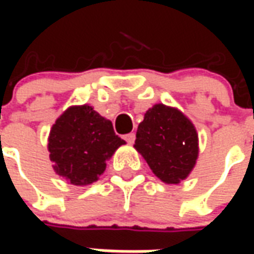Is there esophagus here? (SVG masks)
Wrapping results in <instances>:
<instances>
[{
    "mask_svg": "<svg viewBox=\"0 0 254 254\" xmlns=\"http://www.w3.org/2000/svg\"><path fill=\"white\" fill-rule=\"evenodd\" d=\"M124 138H125V141H127V144H133L134 143V138H136V134H134V133H127V134L124 136Z\"/></svg>",
    "mask_w": 254,
    "mask_h": 254,
    "instance_id": "1",
    "label": "esophagus"
}]
</instances>
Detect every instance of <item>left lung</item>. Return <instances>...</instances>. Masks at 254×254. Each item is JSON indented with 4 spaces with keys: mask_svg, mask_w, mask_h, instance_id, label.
Returning <instances> with one entry per match:
<instances>
[{
    "mask_svg": "<svg viewBox=\"0 0 254 254\" xmlns=\"http://www.w3.org/2000/svg\"><path fill=\"white\" fill-rule=\"evenodd\" d=\"M134 148L165 184H180L196 165L198 136L187 116L158 103L144 114L136 133Z\"/></svg>",
    "mask_w": 254,
    "mask_h": 254,
    "instance_id": "left-lung-1",
    "label": "left lung"
}]
</instances>
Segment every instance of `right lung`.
<instances>
[{"label": "right lung", "instance_id": "obj_1", "mask_svg": "<svg viewBox=\"0 0 254 254\" xmlns=\"http://www.w3.org/2000/svg\"><path fill=\"white\" fill-rule=\"evenodd\" d=\"M124 144L114 133L111 121L91 106H72L53 125L49 152L58 176L83 187L99 180L106 162Z\"/></svg>", "mask_w": 254, "mask_h": 254}]
</instances>
